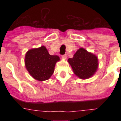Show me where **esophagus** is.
I'll use <instances>...</instances> for the list:
<instances>
[{
    "mask_svg": "<svg viewBox=\"0 0 121 121\" xmlns=\"http://www.w3.org/2000/svg\"><path fill=\"white\" fill-rule=\"evenodd\" d=\"M61 58H62L63 59H66L67 58H68V56H67V55H63V56H61Z\"/></svg>",
    "mask_w": 121,
    "mask_h": 121,
    "instance_id": "34e87169",
    "label": "esophagus"
}]
</instances>
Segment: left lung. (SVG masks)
I'll return each instance as SVG.
<instances>
[{
	"instance_id": "1",
	"label": "left lung",
	"mask_w": 121,
	"mask_h": 121,
	"mask_svg": "<svg viewBox=\"0 0 121 121\" xmlns=\"http://www.w3.org/2000/svg\"><path fill=\"white\" fill-rule=\"evenodd\" d=\"M68 62L74 74L81 79H88L95 73L99 67L97 56L85 49L80 48Z\"/></svg>"
}]
</instances>
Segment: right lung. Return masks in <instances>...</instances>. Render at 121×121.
I'll return each mask as SVG.
<instances>
[{"label":"right lung","mask_w":121,"mask_h":121,"mask_svg":"<svg viewBox=\"0 0 121 121\" xmlns=\"http://www.w3.org/2000/svg\"><path fill=\"white\" fill-rule=\"evenodd\" d=\"M57 55H50L44 46L28 50L25 55V66L31 77L38 81L47 80L54 73L60 61Z\"/></svg>","instance_id":"1"}]
</instances>
